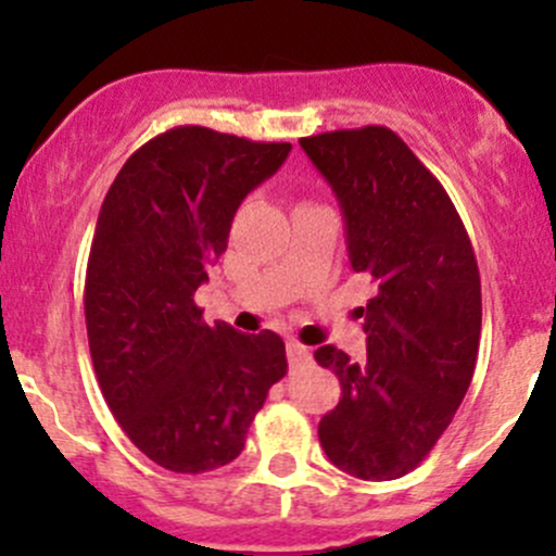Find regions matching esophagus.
Wrapping results in <instances>:
<instances>
[{
    "mask_svg": "<svg viewBox=\"0 0 556 556\" xmlns=\"http://www.w3.org/2000/svg\"><path fill=\"white\" fill-rule=\"evenodd\" d=\"M288 361L293 368H301L306 366V363H312L309 346L299 344V341H288Z\"/></svg>",
    "mask_w": 556,
    "mask_h": 556,
    "instance_id": "34e87169",
    "label": "esophagus"
}]
</instances>
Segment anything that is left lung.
Segmentation results:
<instances>
[{"instance_id": "8db88e82", "label": "left lung", "mask_w": 556, "mask_h": 556, "mask_svg": "<svg viewBox=\"0 0 556 556\" xmlns=\"http://www.w3.org/2000/svg\"><path fill=\"white\" fill-rule=\"evenodd\" d=\"M344 215L346 250L377 293L363 363L325 344L314 361L339 377L341 401L319 419L336 468L401 479L450 428L473 379L481 279L468 231L444 185L384 126L301 139Z\"/></svg>"}]
</instances>
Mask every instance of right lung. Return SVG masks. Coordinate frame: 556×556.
<instances>
[{
  "instance_id": "right-lung-1",
  "label": "right lung",
  "mask_w": 556,
  "mask_h": 556,
  "mask_svg": "<svg viewBox=\"0 0 556 556\" xmlns=\"http://www.w3.org/2000/svg\"><path fill=\"white\" fill-rule=\"evenodd\" d=\"M290 148L177 126L144 142L104 195L86 271L93 371L123 433L174 473L237 459L288 374L277 333L206 325L193 295L226 252L239 204Z\"/></svg>"
}]
</instances>
